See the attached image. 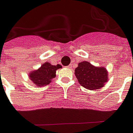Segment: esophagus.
Wrapping results in <instances>:
<instances>
[{"label": "esophagus", "mask_w": 133, "mask_h": 133, "mask_svg": "<svg viewBox=\"0 0 133 133\" xmlns=\"http://www.w3.org/2000/svg\"><path fill=\"white\" fill-rule=\"evenodd\" d=\"M66 68H68V69H70V68H71V65H69V66H66Z\"/></svg>", "instance_id": "1"}]
</instances>
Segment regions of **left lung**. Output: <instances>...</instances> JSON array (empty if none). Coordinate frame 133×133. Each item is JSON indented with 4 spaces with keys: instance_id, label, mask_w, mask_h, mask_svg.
<instances>
[{
    "instance_id": "8db88e82",
    "label": "left lung",
    "mask_w": 133,
    "mask_h": 133,
    "mask_svg": "<svg viewBox=\"0 0 133 133\" xmlns=\"http://www.w3.org/2000/svg\"><path fill=\"white\" fill-rule=\"evenodd\" d=\"M78 64L75 69V76L85 88L90 90L100 89L108 81V71L103 66H95L87 61Z\"/></svg>"
}]
</instances>
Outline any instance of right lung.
Here are the masks:
<instances>
[{
	"mask_svg": "<svg viewBox=\"0 0 133 133\" xmlns=\"http://www.w3.org/2000/svg\"><path fill=\"white\" fill-rule=\"evenodd\" d=\"M62 66L60 64L52 65L50 63L45 62L36 70L31 71L29 77L33 83L38 87L46 86L56 76V71Z\"/></svg>",
	"mask_w": 133,
	"mask_h": 133,
	"instance_id": "obj_1",
	"label": "right lung"
}]
</instances>
